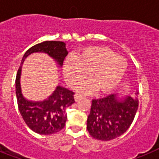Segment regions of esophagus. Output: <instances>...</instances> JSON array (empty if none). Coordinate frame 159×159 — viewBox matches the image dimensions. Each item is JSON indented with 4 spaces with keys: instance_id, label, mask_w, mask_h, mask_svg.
I'll list each match as a JSON object with an SVG mask.
<instances>
[{
    "instance_id": "1",
    "label": "esophagus",
    "mask_w": 159,
    "mask_h": 159,
    "mask_svg": "<svg viewBox=\"0 0 159 159\" xmlns=\"http://www.w3.org/2000/svg\"><path fill=\"white\" fill-rule=\"evenodd\" d=\"M82 98V95H81V94H76L75 95H74V98H75V101H78V100L81 99Z\"/></svg>"
}]
</instances>
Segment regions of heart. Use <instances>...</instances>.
I'll return each mask as SVG.
<instances>
[{"mask_svg":"<svg viewBox=\"0 0 159 159\" xmlns=\"http://www.w3.org/2000/svg\"><path fill=\"white\" fill-rule=\"evenodd\" d=\"M123 57L106 47H89L76 56L69 57L63 65L65 81L77 86L89 75L91 83L85 84L81 90L90 93L95 88L98 94H107L116 87L127 70Z\"/></svg>","mask_w":159,"mask_h":159,"instance_id":"heart-1","label":"heart"}]
</instances>
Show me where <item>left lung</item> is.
<instances>
[{"mask_svg":"<svg viewBox=\"0 0 159 159\" xmlns=\"http://www.w3.org/2000/svg\"><path fill=\"white\" fill-rule=\"evenodd\" d=\"M137 108V98L119 99L116 94H110L102 98L93 99L87 118L88 132L95 139H115L130 127Z\"/></svg>","mask_w":159,"mask_h":159,"instance_id":"obj_1","label":"left lung"}]
</instances>
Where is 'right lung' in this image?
Listing matches in <instances>:
<instances>
[{
	"mask_svg": "<svg viewBox=\"0 0 159 159\" xmlns=\"http://www.w3.org/2000/svg\"><path fill=\"white\" fill-rule=\"evenodd\" d=\"M34 52L47 53L57 62L59 67H61L68 51L64 42L44 41L26 51L22 57V65L26 57ZM22 65L18 69L15 81L16 96L22 117L26 125L34 133L41 135L58 133L65 128L67 120L66 108L75 102L74 92L58 86L52 94L43 101L34 102L26 99L22 95L20 85Z\"/></svg>",
	"mask_w": 159,
	"mask_h": 159,
	"instance_id": "obj_1",
	"label": "right lung"
}]
</instances>
